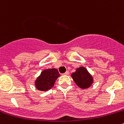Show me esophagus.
<instances>
[{
    "instance_id": "obj_1",
    "label": "esophagus",
    "mask_w": 124,
    "mask_h": 124,
    "mask_svg": "<svg viewBox=\"0 0 124 124\" xmlns=\"http://www.w3.org/2000/svg\"><path fill=\"white\" fill-rule=\"evenodd\" d=\"M69 71H66L65 73H62V75H69Z\"/></svg>"
}]
</instances>
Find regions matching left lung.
Instances as JSON below:
<instances>
[{"mask_svg":"<svg viewBox=\"0 0 124 124\" xmlns=\"http://www.w3.org/2000/svg\"><path fill=\"white\" fill-rule=\"evenodd\" d=\"M72 77L78 87L81 89H87L93 83V78L84 67L77 69L76 71L72 73Z\"/></svg>","mask_w":124,"mask_h":124,"instance_id":"1","label":"left lung"}]
</instances>
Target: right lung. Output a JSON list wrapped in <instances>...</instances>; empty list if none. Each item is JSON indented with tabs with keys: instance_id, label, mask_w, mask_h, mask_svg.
<instances>
[{
	"instance_id": "1",
	"label": "right lung",
	"mask_w": 124,
	"mask_h": 124,
	"mask_svg": "<svg viewBox=\"0 0 124 124\" xmlns=\"http://www.w3.org/2000/svg\"><path fill=\"white\" fill-rule=\"evenodd\" d=\"M60 76L56 69H48L41 72L35 81V87L41 91H47L54 86L56 79Z\"/></svg>"
}]
</instances>
